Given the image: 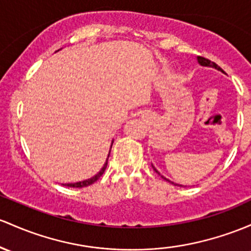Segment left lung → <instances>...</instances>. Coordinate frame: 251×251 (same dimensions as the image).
Returning a JSON list of instances; mask_svg holds the SVG:
<instances>
[{"mask_svg": "<svg viewBox=\"0 0 251 251\" xmlns=\"http://www.w3.org/2000/svg\"><path fill=\"white\" fill-rule=\"evenodd\" d=\"M198 63H199L200 65H201V67H207V68H214V69H217V70L218 71H222V73H224V71L222 70V68L220 67H218V65L216 64V63H213V62H211V60H208V59H206V58H203V57H198ZM151 166H152V168H153V170H155V172L157 173V174L158 175H161V173L158 172V170L156 169L155 167H153V164H151ZM161 177L162 178H164V180H167V181H169V182H172V181L170 180H168L167 177H164L163 175H161ZM173 184H174V186H180V187H186V186H182V184H178V183H175V182H172Z\"/></svg>", "mask_w": 251, "mask_h": 251, "instance_id": "obj_1", "label": "left lung"}]
</instances>
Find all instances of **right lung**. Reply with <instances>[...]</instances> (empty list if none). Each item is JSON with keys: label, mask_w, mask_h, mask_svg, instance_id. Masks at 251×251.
Instances as JSON below:
<instances>
[{"label": "right lung", "mask_w": 251, "mask_h": 251, "mask_svg": "<svg viewBox=\"0 0 251 251\" xmlns=\"http://www.w3.org/2000/svg\"><path fill=\"white\" fill-rule=\"evenodd\" d=\"M113 142L114 140H112L111 143V149H112V145H113ZM111 149H109V152H108V156H107L106 158V162H104L103 167L101 168L100 172L96 173L94 176H92L90 178H87V180H83V181H78V182H71V183H63V186H67V187H73V188H82V187H87V186H90V184H93L95 182V181H98L99 178H100V176L103 174L104 170H106L107 168V163H108V157H109V153H111Z\"/></svg>", "instance_id": "obj_1"}]
</instances>
